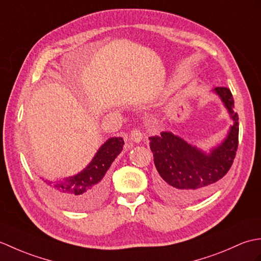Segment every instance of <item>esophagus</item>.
I'll return each mask as SVG.
<instances>
[{
  "instance_id": "1",
  "label": "esophagus",
  "mask_w": 261,
  "mask_h": 261,
  "mask_svg": "<svg viewBox=\"0 0 261 261\" xmlns=\"http://www.w3.org/2000/svg\"><path fill=\"white\" fill-rule=\"evenodd\" d=\"M130 140L139 143L142 140V132L139 129H134L130 134Z\"/></svg>"
}]
</instances>
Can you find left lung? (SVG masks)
Instances as JSON below:
<instances>
[{
  "mask_svg": "<svg viewBox=\"0 0 261 261\" xmlns=\"http://www.w3.org/2000/svg\"><path fill=\"white\" fill-rule=\"evenodd\" d=\"M213 92L233 123L225 139L208 153L171 132L163 131L149 138L159 174L158 191L170 203L186 204L208 195L233 163L239 140V118L233 111V97L228 87H215Z\"/></svg>",
  "mask_w": 261,
  "mask_h": 261,
  "instance_id": "obj_1",
  "label": "left lung"
}]
</instances>
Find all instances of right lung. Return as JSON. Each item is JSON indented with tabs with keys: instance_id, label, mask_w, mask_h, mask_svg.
Instances as JSON below:
<instances>
[{
	"instance_id": "obj_1",
	"label": "right lung",
	"mask_w": 261,
	"mask_h": 261,
	"mask_svg": "<svg viewBox=\"0 0 261 261\" xmlns=\"http://www.w3.org/2000/svg\"><path fill=\"white\" fill-rule=\"evenodd\" d=\"M123 145L121 137L110 138L81 173L64 180L42 178L49 196L69 210H88L97 206L103 202L108 191V170L122 151Z\"/></svg>"
}]
</instances>
